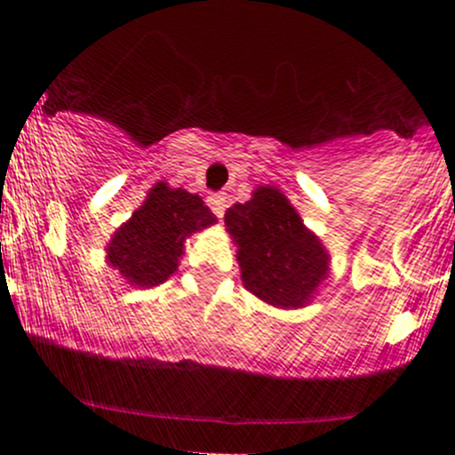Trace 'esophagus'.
Here are the masks:
<instances>
[{
  "instance_id": "obj_1",
  "label": "esophagus",
  "mask_w": 455,
  "mask_h": 455,
  "mask_svg": "<svg viewBox=\"0 0 455 455\" xmlns=\"http://www.w3.org/2000/svg\"><path fill=\"white\" fill-rule=\"evenodd\" d=\"M208 206H211V211L218 215V218H222L224 211H227V197H224V192H212V195H208Z\"/></svg>"
}]
</instances>
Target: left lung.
<instances>
[{"mask_svg":"<svg viewBox=\"0 0 455 455\" xmlns=\"http://www.w3.org/2000/svg\"><path fill=\"white\" fill-rule=\"evenodd\" d=\"M224 222L237 244L249 292L281 308L308 304L329 272V253L285 195L276 188H258L253 199L228 208Z\"/></svg>","mask_w":455,"mask_h":455,"instance_id":"1","label":"left lung"}]
</instances>
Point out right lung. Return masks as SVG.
Here are the masks:
<instances>
[{
	"label": "right lung",
	"instance_id": "1",
	"mask_svg": "<svg viewBox=\"0 0 455 455\" xmlns=\"http://www.w3.org/2000/svg\"><path fill=\"white\" fill-rule=\"evenodd\" d=\"M215 222L197 195L156 183L108 244V263L133 285H161L174 274L186 237Z\"/></svg>",
	"mask_w": 455,
	"mask_h": 455
}]
</instances>
